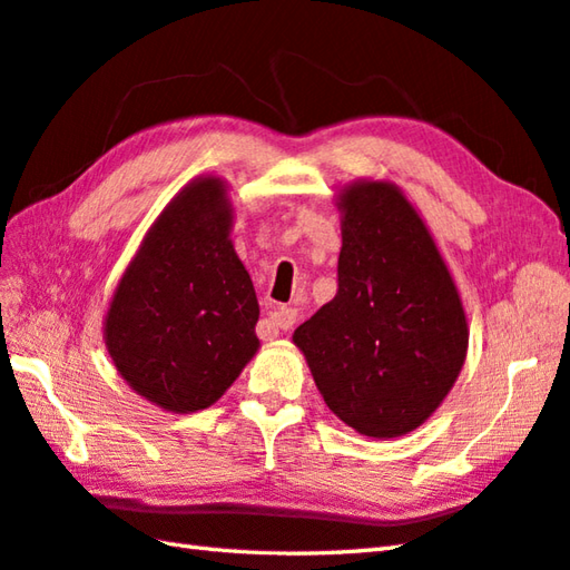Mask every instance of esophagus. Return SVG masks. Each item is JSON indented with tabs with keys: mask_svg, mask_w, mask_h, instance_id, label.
Instances as JSON below:
<instances>
[{
	"mask_svg": "<svg viewBox=\"0 0 570 570\" xmlns=\"http://www.w3.org/2000/svg\"><path fill=\"white\" fill-rule=\"evenodd\" d=\"M296 323V311L294 308H274L269 311V316H266L262 323H259V335L262 337H274L278 335V331H288L292 325Z\"/></svg>",
	"mask_w": 570,
	"mask_h": 570,
	"instance_id": "34e87169",
	"label": "esophagus"
}]
</instances>
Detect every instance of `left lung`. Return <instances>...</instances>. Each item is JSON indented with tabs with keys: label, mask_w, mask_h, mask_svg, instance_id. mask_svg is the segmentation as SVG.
I'll list each match as a JSON object with an SVG mask.
<instances>
[{
	"label": "left lung",
	"mask_w": 570,
	"mask_h": 570,
	"mask_svg": "<svg viewBox=\"0 0 570 570\" xmlns=\"http://www.w3.org/2000/svg\"><path fill=\"white\" fill-rule=\"evenodd\" d=\"M337 294L294 333L323 402L367 439H399L443 404L468 355L453 274L406 193L386 178L341 188Z\"/></svg>",
	"instance_id": "obj_1"
}]
</instances>
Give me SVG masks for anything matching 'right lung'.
Returning a JSON list of instances; mask_svg holds the SVG:
<instances>
[{
  "mask_svg": "<svg viewBox=\"0 0 570 570\" xmlns=\"http://www.w3.org/2000/svg\"><path fill=\"white\" fill-rule=\"evenodd\" d=\"M227 180L198 176L144 235L102 337L131 390L174 414L213 406L257 355L259 304L233 239Z\"/></svg>",
  "mask_w": 570,
  "mask_h": 570,
  "instance_id": "1",
  "label": "right lung"
}]
</instances>
